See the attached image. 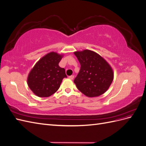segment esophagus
Here are the masks:
<instances>
[{"mask_svg": "<svg viewBox=\"0 0 146 146\" xmlns=\"http://www.w3.org/2000/svg\"><path fill=\"white\" fill-rule=\"evenodd\" d=\"M69 78L70 79H71V80H73V79L74 78V76H70L69 77Z\"/></svg>", "mask_w": 146, "mask_h": 146, "instance_id": "obj_1", "label": "esophagus"}]
</instances>
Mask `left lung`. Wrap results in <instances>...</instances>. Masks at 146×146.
Segmentation results:
<instances>
[{
  "mask_svg": "<svg viewBox=\"0 0 146 146\" xmlns=\"http://www.w3.org/2000/svg\"><path fill=\"white\" fill-rule=\"evenodd\" d=\"M80 69L74 82L83 94L93 98L103 94L111 85L114 74L102 57L90 50L75 52Z\"/></svg>",
  "mask_w": 146,
  "mask_h": 146,
  "instance_id": "1",
  "label": "left lung"
}]
</instances>
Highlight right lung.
I'll use <instances>...</instances> for the list:
<instances>
[{
  "label": "right lung",
  "mask_w": 146,
  "mask_h": 146,
  "mask_svg": "<svg viewBox=\"0 0 146 146\" xmlns=\"http://www.w3.org/2000/svg\"><path fill=\"white\" fill-rule=\"evenodd\" d=\"M63 55L50 52L39 60L29 74L27 83L35 94L47 98L59 89L64 78L65 69L58 64Z\"/></svg>",
  "instance_id": "1"
}]
</instances>
